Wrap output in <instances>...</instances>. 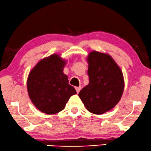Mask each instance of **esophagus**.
<instances>
[{"instance_id":"34e87169","label":"esophagus","mask_w":151,"mask_h":151,"mask_svg":"<svg viewBox=\"0 0 151 151\" xmlns=\"http://www.w3.org/2000/svg\"><path fill=\"white\" fill-rule=\"evenodd\" d=\"M75 89H76V92H77V94H78V93L80 92V90H81V86H79V87H76Z\"/></svg>"}]
</instances>
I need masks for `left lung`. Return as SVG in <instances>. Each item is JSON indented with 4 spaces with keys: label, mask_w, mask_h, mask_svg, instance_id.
Listing matches in <instances>:
<instances>
[{
    "label": "left lung",
    "mask_w": 151,
    "mask_h": 151,
    "mask_svg": "<svg viewBox=\"0 0 151 151\" xmlns=\"http://www.w3.org/2000/svg\"><path fill=\"white\" fill-rule=\"evenodd\" d=\"M86 60L90 81L78 96L88 111L101 115L113 109L120 101L124 92V76L109 54L93 50Z\"/></svg>",
    "instance_id": "1"
}]
</instances>
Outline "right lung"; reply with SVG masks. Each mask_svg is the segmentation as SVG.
I'll return each instance as SVG.
<instances>
[{
    "label": "right lung",
    "instance_id": "right-lung-1",
    "mask_svg": "<svg viewBox=\"0 0 151 151\" xmlns=\"http://www.w3.org/2000/svg\"><path fill=\"white\" fill-rule=\"evenodd\" d=\"M65 64V59L52 54L38 61L29 74V96L35 107L44 114L50 115L62 111L70 96L76 94L63 73Z\"/></svg>",
    "mask_w": 151,
    "mask_h": 151
}]
</instances>
